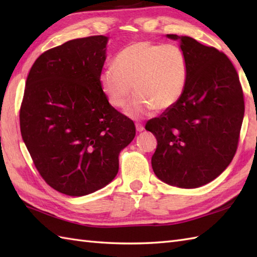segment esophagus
I'll return each mask as SVG.
<instances>
[{"mask_svg": "<svg viewBox=\"0 0 257 257\" xmlns=\"http://www.w3.org/2000/svg\"><path fill=\"white\" fill-rule=\"evenodd\" d=\"M136 130H137L138 133H141L145 130V125L141 123V122H136Z\"/></svg>", "mask_w": 257, "mask_h": 257, "instance_id": "obj_1", "label": "esophagus"}]
</instances>
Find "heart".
Here are the masks:
<instances>
[{
  "mask_svg": "<svg viewBox=\"0 0 257 257\" xmlns=\"http://www.w3.org/2000/svg\"><path fill=\"white\" fill-rule=\"evenodd\" d=\"M189 61L177 45L135 42L120 51L113 67L99 76L101 90L111 106L125 108V116L139 119L152 110L162 111L179 101L187 87Z\"/></svg>",
  "mask_w": 257,
  "mask_h": 257,
  "instance_id": "obj_1",
  "label": "heart"
}]
</instances>
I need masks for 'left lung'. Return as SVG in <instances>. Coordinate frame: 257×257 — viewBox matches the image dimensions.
Returning a JSON list of instances; mask_svg holds the SVG:
<instances>
[{
	"label": "left lung",
	"instance_id": "8db88e82",
	"mask_svg": "<svg viewBox=\"0 0 257 257\" xmlns=\"http://www.w3.org/2000/svg\"><path fill=\"white\" fill-rule=\"evenodd\" d=\"M167 37L180 42L189 61V77L176 105L146 124L158 141L151 165L165 183L194 189L219 177L235 155L244 117L243 91L225 54L189 36Z\"/></svg>",
	"mask_w": 257,
	"mask_h": 257
}]
</instances>
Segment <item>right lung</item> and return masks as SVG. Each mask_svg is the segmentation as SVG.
<instances>
[{"label": "right lung", "mask_w": 257, "mask_h": 257, "mask_svg": "<svg viewBox=\"0 0 257 257\" xmlns=\"http://www.w3.org/2000/svg\"><path fill=\"white\" fill-rule=\"evenodd\" d=\"M109 37L72 40L38 57L26 79L21 134L36 169L61 193L83 196L117 176L133 120L103 94L99 76Z\"/></svg>", "instance_id": "add662e5"}]
</instances>
